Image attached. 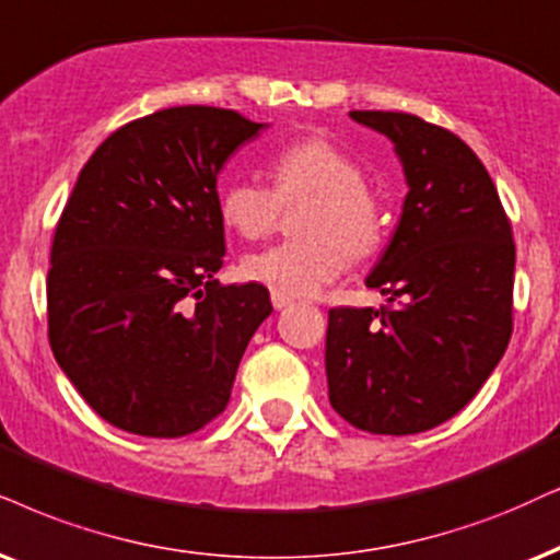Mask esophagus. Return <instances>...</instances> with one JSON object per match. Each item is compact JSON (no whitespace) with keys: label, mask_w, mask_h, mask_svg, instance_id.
Instances as JSON below:
<instances>
[{"label":"esophagus","mask_w":560,"mask_h":560,"mask_svg":"<svg viewBox=\"0 0 560 560\" xmlns=\"http://www.w3.org/2000/svg\"><path fill=\"white\" fill-rule=\"evenodd\" d=\"M271 304H273V310H284V307H289V304H292V300H289V296H284V294H271Z\"/></svg>","instance_id":"obj_1"}]
</instances>
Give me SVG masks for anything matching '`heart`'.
Here are the masks:
<instances>
[{
  "instance_id": "heart-1",
  "label": "heart",
  "mask_w": 560,
  "mask_h": 560,
  "mask_svg": "<svg viewBox=\"0 0 560 560\" xmlns=\"http://www.w3.org/2000/svg\"><path fill=\"white\" fill-rule=\"evenodd\" d=\"M271 188L232 180L219 194V217L245 240L276 228L281 207L302 201L292 243L243 258L247 281L284 296H313L346 268V256L364 260L382 243V207L357 160L325 139L296 141L268 165Z\"/></svg>"
}]
</instances>
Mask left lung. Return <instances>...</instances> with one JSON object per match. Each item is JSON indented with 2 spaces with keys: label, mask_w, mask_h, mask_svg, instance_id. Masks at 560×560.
<instances>
[{
  "label": "left lung",
  "mask_w": 560,
  "mask_h": 560,
  "mask_svg": "<svg viewBox=\"0 0 560 560\" xmlns=\"http://www.w3.org/2000/svg\"><path fill=\"white\" fill-rule=\"evenodd\" d=\"M395 144L408 196L366 276L385 307H332L330 406L370 434H419L463 410L512 338L514 240L491 175L457 133L410 113L351 110Z\"/></svg>",
  "instance_id": "obj_1"
}]
</instances>
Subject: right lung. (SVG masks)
<instances>
[{"instance_id": "right-lung-1", "label": "right lung", "mask_w": 560, "mask_h": 560, "mask_svg": "<svg viewBox=\"0 0 560 560\" xmlns=\"http://www.w3.org/2000/svg\"><path fill=\"white\" fill-rule=\"evenodd\" d=\"M264 124L178 105L121 126L84 162L48 268V343L101 419L178 439L230 402L237 364L271 315L260 284H219L217 175Z\"/></svg>"}]
</instances>
